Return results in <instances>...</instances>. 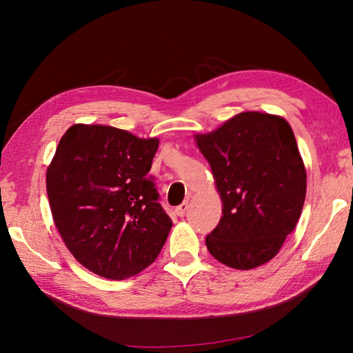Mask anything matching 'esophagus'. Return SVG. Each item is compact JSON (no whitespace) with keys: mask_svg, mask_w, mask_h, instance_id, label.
I'll list each match as a JSON object with an SVG mask.
<instances>
[{"mask_svg":"<svg viewBox=\"0 0 353 353\" xmlns=\"http://www.w3.org/2000/svg\"><path fill=\"white\" fill-rule=\"evenodd\" d=\"M187 210H188V201H183L179 206L175 208V212H176L178 216H184Z\"/></svg>","mask_w":353,"mask_h":353,"instance_id":"obj_1","label":"esophagus"}]
</instances>
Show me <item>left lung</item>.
I'll use <instances>...</instances> for the list:
<instances>
[{
    "instance_id": "8db88e82",
    "label": "left lung",
    "mask_w": 353,
    "mask_h": 353,
    "mask_svg": "<svg viewBox=\"0 0 353 353\" xmlns=\"http://www.w3.org/2000/svg\"><path fill=\"white\" fill-rule=\"evenodd\" d=\"M222 200V218L206 237L210 254L234 270L271 261L290 234L306 196V170L284 117L239 113L197 134Z\"/></svg>"
}]
</instances>
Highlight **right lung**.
<instances>
[{"label":"right lung","instance_id":"1","mask_svg":"<svg viewBox=\"0 0 353 353\" xmlns=\"http://www.w3.org/2000/svg\"><path fill=\"white\" fill-rule=\"evenodd\" d=\"M157 138L113 126H70L47 169V194L60 236L81 265L125 280L152 265L172 228L147 176Z\"/></svg>","mask_w":353,"mask_h":353}]
</instances>
